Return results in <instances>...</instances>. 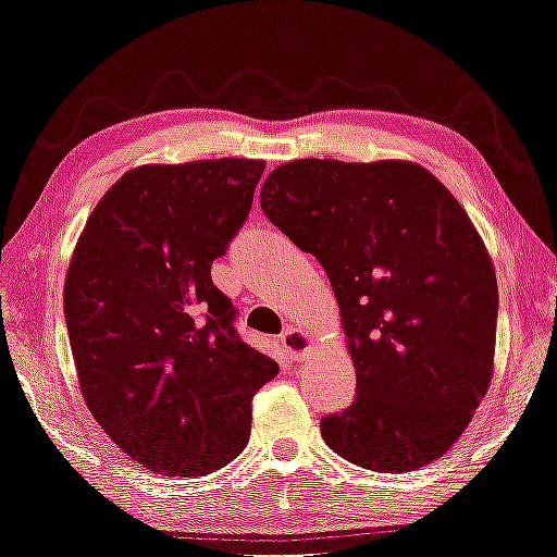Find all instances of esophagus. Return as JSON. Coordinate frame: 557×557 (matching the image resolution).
Instances as JSON below:
<instances>
[{
	"instance_id": "1",
	"label": "esophagus",
	"mask_w": 557,
	"mask_h": 557,
	"mask_svg": "<svg viewBox=\"0 0 557 557\" xmlns=\"http://www.w3.org/2000/svg\"><path fill=\"white\" fill-rule=\"evenodd\" d=\"M280 343H282V350H285L293 360H302L305 355L310 352V337L295 327H287L285 332H282Z\"/></svg>"
}]
</instances>
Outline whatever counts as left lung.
<instances>
[{
	"instance_id": "1",
	"label": "left lung",
	"mask_w": 557,
	"mask_h": 557,
	"mask_svg": "<svg viewBox=\"0 0 557 557\" xmlns=\"http://www.w3.org/2000/svg\"><path fill=\"white\" fill-rule=\"evenodd\" d=\"M262 212L335 289L358 389L320 420L360 468L408 472L462 435L493 377L497 280L458 199L420 164L295 160Z\"/></svg>"
}]
</instances>
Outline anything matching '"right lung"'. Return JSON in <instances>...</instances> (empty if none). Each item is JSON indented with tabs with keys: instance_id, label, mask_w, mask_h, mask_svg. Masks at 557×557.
Listing matches in <instances>:
<instances>
[{
	"instance_id": "right-lung-1",
	"label": "right lung",
	"mask_w": 557,
	"mask_h": 557,
	"mask_svg": "<svg viewBox=\"0 0 557 557\" xmlns=\"http://www.w3.org/2000/svg\"><path fill=\"white\" fill-rule=\"evenodd\" d=\"M260 160L145 164L89 214L64 282L82 395L132 460L160 475L220 470L250 440L252 397L277 375L212 282L250 214Z\"/></svg>"
}]
</instances>
